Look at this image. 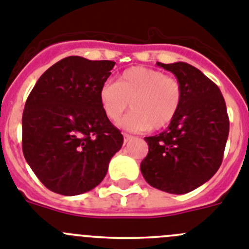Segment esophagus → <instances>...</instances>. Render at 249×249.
<instances>
[{
	"label": "esophagus",
	"mask_w": 249,
	"mask_h": 249,
	"mask_svg": "<svg viewBox=\"0 0 249 249\" xmlns=\"http://www.w3.org/2000/svg\"><path fill=\"white\" fill-rule=\"evenodd\" d=\"M123 135H124V141H125V142H126V141H129L130 139H133V135H130V134L124 133V134H123Z\"/></svg>",
	"instance_id": "obj_1"
}]
</instances>
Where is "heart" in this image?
I'll return each instance as SVG.
<instances>
[{"label": "heart", "mask_w": 249, "mask_h": 249, "mask_svg": "<svg viewBox=\"0 0 249 249\" xmlns=\"http://www.w3.org/2000/svg\"><path fill=\"white\" fill-rule=\"evenodd\" d=\"M183 89L178 78L147 67L126 69L115 83L107 82L99 89V102L105 116L115 122L129 107L133 109L119 123L129 130H159L178 115Z\"/></svg>", "instance_id": "heart-1"}]
</instances>
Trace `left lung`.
I'll use <instances>...</instances> for the list:
<instances>
[{
  "mask_svg": "<svg viewBox=\"0 0 249 249\" xmlns=\"http://www.w3.org/2000/svg\"><path fill=\"white\" fill-rule=\"evenodd\" d=\"M156 64L176 75L183 97L167 129L145 138L149 152L140 170L152 187L187 194L210 180L222 163L230 133L227 108L218 87L194 66Z\"/></svg>",
  "mask_w": 249,
  "mask_h": 249,
  "instance_id": "1",
  "label": "left lung"
}]
</instances>
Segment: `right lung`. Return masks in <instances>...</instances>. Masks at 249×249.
I'll list each match as a JSON object with an SVG mask.
<instances>
[{
    "mask_svg": "<svg viewBox=\"0 0 249 249\" xmlns=\"http://www.w3.org/2000/svg\"><path fill=\"white\" fill-rule=\"evenodd\" d=\"M115 62L71 55L37 80L22 116V150L47 189L75 196L99 185L122 133L105 116L99 89Z\"/></svg>",
    "mask_w": 249,
    "mask_h": 249,
    "instance_id": "obj_1",
    "label": "right lung"
}]
</instances>
